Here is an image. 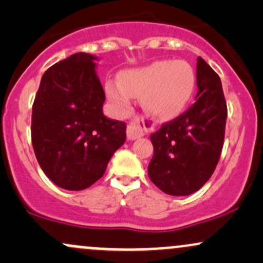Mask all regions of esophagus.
Wrapping results in <instances>:
<instances>
[{"label": "esophagus", "mask_w": 263, "mask_h": 263, "mask_svg": "<svg viewBox=\"0 0 263 263\" xmlns=\"http://www.w3.org/2000/svg\"><path fill=\"white\" fill-rule=\"evenodd\" d=\"M146 122L142 117H136V119L131 120L127 123V128H126V132H127V138L128 140H136V138H140L144 135L146 132Z\"/></svg>", "instance_id": "obj_1"}]
</instances>
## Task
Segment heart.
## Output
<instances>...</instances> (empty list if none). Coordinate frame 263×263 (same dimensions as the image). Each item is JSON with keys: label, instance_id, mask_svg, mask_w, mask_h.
<instances>
[{"label": "heart", "instance_id": "heart-1", "mask_svg": "<svg viewBox=\"0 0 263 263\" xmlns=\"http://www.w3.org/2000/svg\"><path fill=\"white\" fill-rule=\"evenodd\" d=\"M120 83L107 81L106 93L119 114L131 108V98L142 99L151 116L173 119L188 105L195 90V73L186 62L161 60L123 71Z\"/></svg>", "mask_w": 263, "mask_h": 263}]
</instances>
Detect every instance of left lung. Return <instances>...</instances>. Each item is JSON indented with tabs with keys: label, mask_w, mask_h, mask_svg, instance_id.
I'll list each match as a JSON object with an SVG mask.
<instances>
[{
	"label": "left lung",
	"mask_w": 263,
	"mask_h": 263,
	"mask_svg": "<svg viewBox=\"0 0 263 263\" xmlns=\"http://www.w3.org/2000/svg\"><path fill=\"white\" fill-rule=\"evenodd\" d=\"M198 92L185 112L151 135L148 177L170 195H189L213 176L221 155L228 117L219 75L203 58L197 63Z\"/></svg>",
	"instance_id": "obj_1"
}]
</instances>
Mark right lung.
Listing matches in <instances>:
<instances>
[{"label":"right lung","instance_id":"1","mask_svg":"<svg viewBox=\"0 0 263 263\" xmlns=\"http://www.w3.org/2000/svg\"><path fill=\"white\" fill-rule=\"evenodd\" d=\"M98 58L75 53L43 74L32 106V144L45 176L66 190H83L104 176L126 141V123L102 112Z\"/></svg>","mask_w":263,"mask_h":263}]
</instances>
